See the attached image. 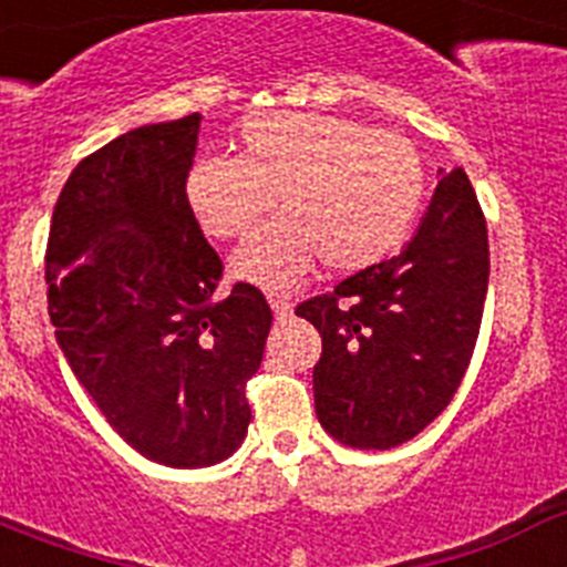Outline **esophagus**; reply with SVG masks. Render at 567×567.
<instances>
[{"label": "esophagus", "mask_w": 567, "mask_h": 567, "mask_svg": "<svg viewBox=\"0 0 567 567\" xmlns=\"http://www.w3.org/2000/svg\"><path fill=\"white\" fill-rule=\"evenodd\" d=\"M269 307H272V312H275V318L278 320H287L289 315H292V303H287V300L284 298H269Z\"/></svg>", "instance_id": "34e87169"}]
</instances>
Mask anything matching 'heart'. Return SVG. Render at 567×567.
<instances>
[{
  "instance_id": "b5f03b06",
  "label": "heart",
  "mask_w": 567,
  "mask_h": 567,
  "mask_svg": "<svg viewBox=\"0 0 567 567\" xmlns=\"http://www.w3.org/2000/svg\"><path fill=\"white\" fill-rule=\"evenodd\" d=\"M184 195L215 240L247 235L275 195L280 218L235 249L233 275L289 292L318 258L332 272H358L392 252L417 218L425 173L403 135L340 115L280 110L240 124L235 158H195Z\"/></svg>"
}]
</instances>
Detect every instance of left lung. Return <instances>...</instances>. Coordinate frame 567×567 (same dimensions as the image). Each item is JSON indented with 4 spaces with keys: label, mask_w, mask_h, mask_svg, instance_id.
I'll return each mask as SVG.
<instances>
[{
    "label": "left lung",
    "mask_w": 567,
    "mask_h": 567,
    "mask_svg": "<svg viewBox=\"0 0 567 567\" xmlns=\"http://www.w3.org/2000/svg\"><path fill=\"white\" fill-rule=\"evenodd\" d=\"M488 292V229L460 167L443 175L400 255L303 300L323 340L320 425L352 449H392L432 423L463 383Z\"/></svg>",
    "instance_id": "8db88e82"
}]
</instances>
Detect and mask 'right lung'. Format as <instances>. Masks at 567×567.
Segmentation results:
<instances>
[{
	"label": "right lung",
	"mask_w": 567,
	"mask_h": 567,
	"mask_svg": "<svg viewBox=\"0 0 567 567\" xmlns=\"http://www.w3.org/2000/svg\"><path fill=\"white\" fill-rule=\"evenodd\" d=\"M198 127V113L147 124L82 158L44 255L76 380L135 452L173 468L221 463L244 443L247 380L272 327L252 284L215 298L224 264L184 195Z\"/></svg>",
	"instance_id": "right-lung-1"
}]
</instances>
